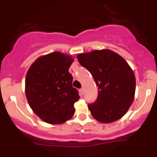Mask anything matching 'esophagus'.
Listing matches in <instances>:
<instances>
[{"label":"esophagus","mask_w":157,"mask_h":157,"mask_svg":"<svg viewBox=\"0 0 157 157\" xmlns=\"http://www.w3.org/2000/svg\"><path fill=\"white\" fill-rule=\"evenodd\" d=\"M80 92H81V93H82H82H83V91H84V89H83V88H82V89H80Z\"/></svg>","instance_id":"esophagus-1"}]
</instances>
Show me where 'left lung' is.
<instances>
[{
	"label": "left lung",
	"mask_w": 157,
	"mask_h": 157,
	"mask_svg": "<svg viewBox=\"0 0 157 157\" xmlns=\"http://www.w3.org/2000/svg\"><path fill=\"white\" fill-rule=\"evenodd\" d=\"M77 57L98 86L97 100L89 104L93 117L102 123L122 118L133 103L136 89L135 75L128 63L110 49L94 50Z\"/></svg>",
	"instance_id": "8db88e82"
}]
</instances>
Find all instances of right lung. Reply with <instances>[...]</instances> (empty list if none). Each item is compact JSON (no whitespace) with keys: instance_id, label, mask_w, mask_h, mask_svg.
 Returning a JSON list of instances; mask_svg holds the SVG:
<instances>
[{"instance_id":"1","label":"right lung","mask_w":157,"mask_h":157,"mask_svg":"<svg viewBox=\"0 0 157 157\" xmlns=\"http://www.w3.org/2000/svg\"><path fill=\"white\" fill-rule=\"evenodd\" d=\"M73 62L71 55L55 52L38 57L27 71V101L34 113L47 123L63 124L75 113L74 104L80 96L68 72Z\"/></svg>"}]
</instances>
